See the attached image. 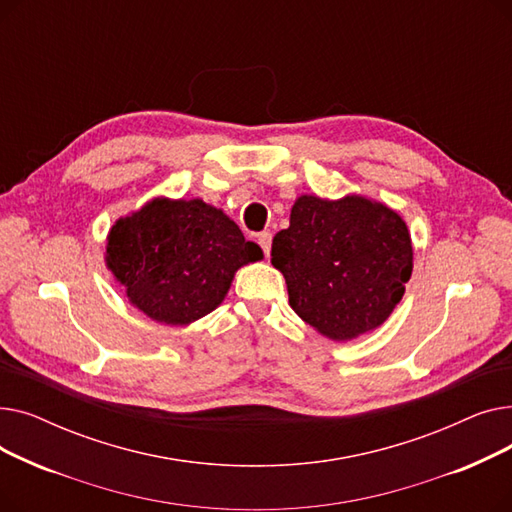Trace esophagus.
Masks as SVG:
<instances>
[{
	"label": "esophagus",
	"mask_w": 512,
	"mask_h": 512,
	"mask_svg": "<svg viewBox=\"0 0 512 512\" xmlns=\"http://www.w3.org/2000/svg\"><path fill=\"white\" fill-rule=\"evenodd\" d=\"M257 242H259V247L263 249L265 257H270V251H272V234H270V232H261V234L257 236Z\"/></svg>",
	"instance_id": "34e87169"
}]
</instances>
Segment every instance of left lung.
Returning a JSON list of instances; mask_svg holds the SVG:
<instances>
[{
  "instance_id": "8db88e82",
  "label": "left lung",
  "mask_w": 512,
  "mask_h": 512,
  "mask_svg": "<svg viewBox=\"0 0 512 512\" xmlns=\"http://www.w3.org/2000/svg\"><path fill=\"white\" fill-rule=\"evenodd\" d=\"M288 303L330 340H353L380 328L413 274L407 222L386 203L363 195H301L290 226L272 242Z\"/></svg>"
}]
</instances>
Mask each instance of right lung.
<instances>
[{
	"label": "right lung",
	"mask_w": 512,
	"mask_h": 512,
	"mask_svg": "<svg viewBox=\"0 0 512 512\" xmlns=\"http://www.w3.org/2000/svg\"><path fill=\"white\" fill-rule=\"evenodd\" d=\"M261 259V247L203 199L153 197L105 240V267L128 303L164 326H191L218 309L240 267Z\"/></svg>",
	"instance_id": "right-lung-1"
}]
</instances>
